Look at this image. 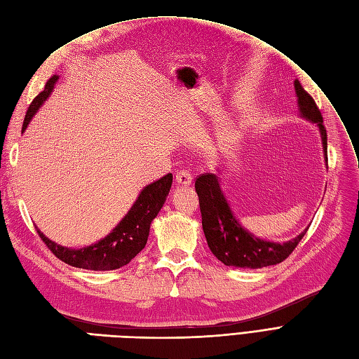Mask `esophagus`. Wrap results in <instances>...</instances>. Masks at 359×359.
<instances>
[{"instance_id": "obj_1", "label": "esophagus", "mask_w": 359, "mask_h": 359, "mask_svg": "<svg viewBox=\"0 0 359 359\" xmlns=\"http://www.w3.org/2000/svg\"><path fill=\"white\" fill-rule=\"evenodd\" d=\"M175 182L178 185H184V187H187V185H190L193 182V177L187 170H180L175 175Z\"/></svg>"}]
</instances>
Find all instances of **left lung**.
Here are the masks:
<instances>
[{
  "label": "left lung",
  "instance_id": "8db88e82",
  "mask_svg": "<svg viewBox=\"0 0 359 359\" xmlns=\"http://www.w3.org/2000/svg\"><path fill=\"white\" fill-rule=\"evenodd\" d=\"M294 89L300 117L313 123L319 129L324 158L328 166L327 130L323 125L324 120L320 111L313 97L302 88L299 80L294 81ZM218 174H221V169H218ZM219 182L221 180L217 174H203L194 184L196 193L199 196L202 227L209 250L222 264L231 267L262 269L283 262L299 245L307 229L299 236L283 243L257 238L254 233L246 230L234 215Z\"/></svg>",
  "mask_w": 359,
  "mask_h": 359
}]
</instances>
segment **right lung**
I'll use <instances>...</instances> for the list:
<instances>
[{"label":"right lung","instance_id":"right-lung-1","mask_svg":"<svg viewBox=\"0 0 359 359\" xmlns=\"http://www.w3.org/2000/svg\"><path fill=\"white\" fill-rule=\"evenodd\" d=\"M59 80L57 74L46 83L44 90L35 97L29 105L27 116L23 120L22 132L27 130L36 111L50 97L55 86ZM172 187V174H168L160 180L145 185L133 202L128 214L121 218L118 224L111 230L105 238L100 239L84 248H68V246L57 245L48 239L46 234L36 229L39 236L62 262L79 269L88 270H116L130 263L133 257H137L147 243L150 226L157 217L160 209L163 208L166 197Z\"/></svg>","mask_w":359,"mask_h":359}]
</instances>
